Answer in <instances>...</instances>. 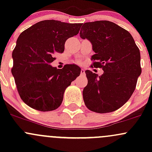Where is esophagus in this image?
Masks as SVG:
<instances>
[{"mask_svg":"<svg viewBox=\"0 0 152 152\" xmlns=\"http://www.w3.org/2000/svg\"><path fill=\"white\" fill-rule=\"evenodd\" d=\"M81 75H82V76H84L85 75V71L83 69H82L81 70Z\"/></svg>","mask_w":152,"mask_h":152,"instance_id":"1","label":"esophagus"}]
</instances>
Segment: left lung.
Here are the masks:
<instances>
[{"label": "left lung", "mask_w": 152, "mask_h": 152, "mask_svg": "<svg viewBox=\"0 0 152 152\" xmlns=\"http://www.w3.org/2000/svg\"><path fill=\"white\" fill-rule=\"evenodd\" d=\"M80 36L91 43L95 54L91 66L102 68V76L85 71L88 84L83 88L85 105L94 112L116 111L132 96L142 73L139 48L126 30L109 20L82 25Z\"/></svg>", "instance_id": "1"}]
</instances>
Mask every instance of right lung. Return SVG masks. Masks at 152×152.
<instances>
[{"instance_id": "obj_1", "label": "right lung", "mask_w": 152, "mask_h": 152, "mask_svg": "<svg viewBox=\"0 0 152 152\" xmlns=\"http://www.w3.org/2000/svg\"><path fill=\"white\" fill-rule=\"evenodd\" d=\"M81 23L55 20L38 22L17 39L11 69L17 90L25 104L41 111L56 109L66 88L81 73L79 66L66 64L61 69L50 66L53 54L63 53L68 38L76 36Z\"/></svg>"}]
</instances>
